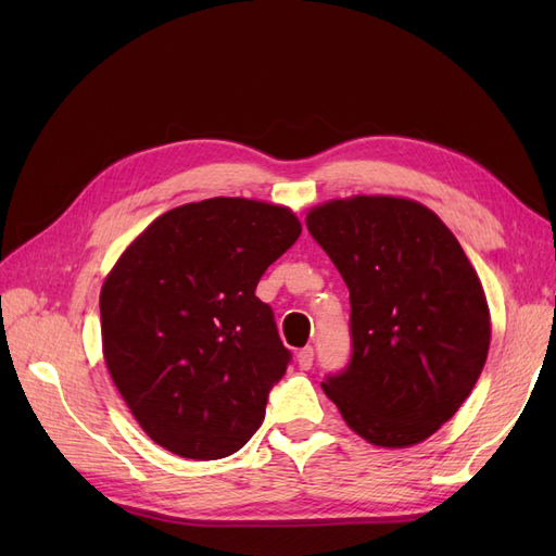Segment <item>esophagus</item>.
<instances>
[{
    "label": "esophagus",
    "instance_id": "obj_1",
    "mask_svg": "<svg viewBox=\"0 0 556 556\" xmlns=\"http://www.w3.org/2000/svg\"><path fill=\"white\" fill-rule=\"evenodd\" d=\"M313 355H315L313 348H311V345H306L304 350H299V352H296V364H299L301 368H304V371H308V368L313 366Z\"/></svg>",
    "mask_w": 556,
    "mask_h": 556
}]
</instances>
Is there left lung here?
I'll return each mask as SVG.
<instances>
[{"mask_svg":"<svg viewBox=\"0 0 556 556\" xmlns=\"http://www.w3.org/2000/svg\"><path fill=\"white\" fill-rule=\"evenodd\" d=\"M306 227L350 290L352 355L325 394L364 441L422 443L459 410L490 350L484 290L454 233L427 206L352 197Z\"/></svg>","mask_w":556,"mask_h":556,"instance_id":"left-lung-1","label":"left lung"}]
</instances>
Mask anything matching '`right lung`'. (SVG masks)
<instances>
[{
  "mask_svg": "<svg viewBox=\"0 0 556 556\" xmlns=\"http://www.w3.org/2000/svg\"><path fill=\"white\" fill-rule=\"evenodd\" d=\"M296 215L215 197L150 223L104 280L109 374L141 429L185 459H223L260 429L292 359L257 282L299 239Z\"/></svg>",
  "mask_w": 556,
  "mask_h": 556,
  "instance_id": "right-lung-1",
  "label": "right lung"
}]
</instances>
